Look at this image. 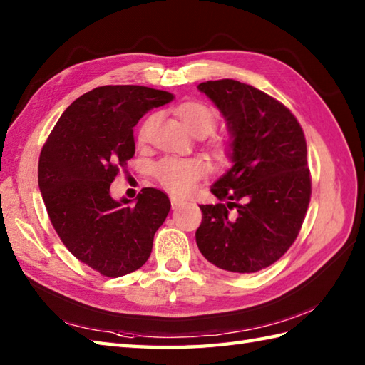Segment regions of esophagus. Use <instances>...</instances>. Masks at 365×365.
Wrapping results in <instances>:
<instances>
[{"label": "esophagus", "instance_id": "1", "mask_svg": "<svg viewBox=\"0 0 365 365\" xmlns=\"http://www.w3.org/2000/svg\"><path fill=\"white\" fill-rule=\"evenodd\" d=\"M170 204H173V208H177V207H182L187 204V200H183L180 197H175V196H170Z\"/></svg>", "mask_w": 365, "mask_h": 365}]
</instances>
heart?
<instances>
[{
	"instance_id": "1",
	"label": "heart",
	"mask_w": 365,
	"mask_h": 365,
	"mask_svg": "<svg viewBox=\"0 0 365 365\" xmlns=\"http://www.w3.org/2000/svg\"><path fill=\"white\" fill-rule=\"evenodd\" d=\"M175 111L183 127L196 136L208 135L216 125V114L210 106L200 102L182 103ZM153 120L155 115L147 119L139 130L141 141L147 138ZM218 153H224L222 147H218ZM207 173L208 166L202 158H165L157 165V177L160 183L175 195H188L200 178L207 175Z\"/></svg>"
}]
</instances>
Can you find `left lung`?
<instances>
[{
    "label": "left lung",
    "instance_id": "left-lung-1",
    "mask_svg": "<svg viewBox=\"0 0 365 365\" xmlns=\"http://www.w3.org/2000/svg\"><path fill=\"white\" fill-rule=\"evenodd\" d=\"M227 120L232 168L210 191L221 202L199 205L196 243L232 273L273 265L297 240L311 200L306 138L276 98L235 80L200 83Z\"/></svg>",
    "mask_w": 365,
    "mask_h": 365
}]
</instances>
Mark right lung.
Here are the masks:
<instances>
[{
  "label": "right lung",
  "mask_w": 365,
  "mask_h": 365,
  "mask_svg": "<svg viewBox=\"0 0 365 365\" xmlns=\"http://www.w3.org/2000/svg\"><path fill=\"white\" fill-rule=\"evenodd\" d=\"M174 98L135 84L100 86L61 115L38 158V188L61 242L106 277L141 268L170 202L157 188L114 200L110 187L135 155L133 127L152 108Z\"/></svg>",
  "instance_id": "obj_1"
}]
</instances>
